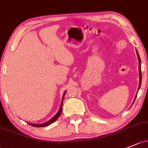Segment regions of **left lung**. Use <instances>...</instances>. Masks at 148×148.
Instances as JSON below:
<instances>
[{"label": "left lung", "instance_id": "left-lung-1", "mask_svg": "<svg viewBox=\"0 0 148 148\" xmlns=\"http://www.w3.org/2000/svg\"><path fill=\"white\" fill-rule=\"evenodd\" d=\"M137 51V50H136ZM137 55H138V61H139V74H140V84H139V87H138V90H139L140 87V84H141V81H142V74H141V68H140V64H141V60H140V58L139 57V54H138V51H137ZM137 96V95H136ZM136 98H135L134 99V101L135 100H136Z\"/></svg>", "mask_w": 148, "mask_h": 148}]
</instances>
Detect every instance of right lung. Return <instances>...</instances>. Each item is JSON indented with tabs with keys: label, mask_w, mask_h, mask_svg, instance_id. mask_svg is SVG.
Here are the masks:
<instances>
[{
	"label": "right lung",
	"mask_w": 148,
	"mask_h": 148,
	"mask_svg": "<svg viewBox=\"0 0 148 148\" xmlns=\"http://www.w3.org/2000/svg\"><path fill=\"white\" fill-rule=\"evenodd\" d=\"M65 93H66V91H65L64 93V95H63V98H62V103H61V106H60V110H59V111L57 112V114L55 115V116H54L53 118H52V119H50L49 121H48L47 122L45 123H42V124H33V123H29L30 125H32V126H35V127H45V126H47V125H49V124L52 123L54 122V121H56L57 119H58L59 117H60V114H61L62 113V103H63V100H64V95H65Z\"/></svg>",
	"instance_id": "1"
}]
</instances>
